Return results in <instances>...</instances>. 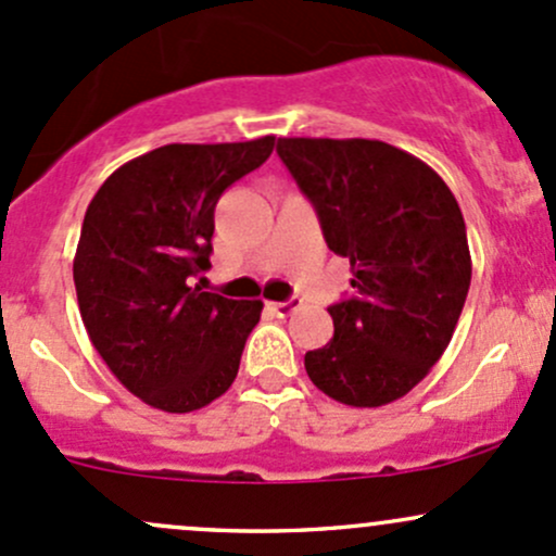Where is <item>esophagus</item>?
Wrapping results in <instances>:
<instances>
[{
    "label": "esophagus",
    "instance_id": "esophagus-1",
    "mask_svg": "<svg viewBox=\"0 0 556 556\" xmlns=\"http://www.w3.org/2000/svg\"><path fill=\"white\" fill-rule=\"evenodd\" d=\"M268 306H271V311H277L279 316H288V314H292V311H295L298 306H301V301H298V298H290V301L268 303Z\"/></svg>",
    "mask_w": 556,
    "mask_h": 556
}]
</instances>
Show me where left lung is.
I'll return each mask as SVG.
<instances>
[{"label":"left lung","mask_w":556,"mask_h":556,"mask_svg":"<svg viewBox=\"0 0 556 556\" xmlns=\"http://www.w3.org/2000/svg\"><path fill=\"white\" fill-rule=\"evenodd\" d=\"M353 292L329 306L334 334L306 353L316 388L386 406L425 380L465 308L472 258L459 203L419 157L377 139H279Z\"/></svg>","instance_id":"obj_1"}]
</instances>
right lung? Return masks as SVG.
<instances>
[{
  "label": "right lung",
  "instance_id": "right-lung-1",
  "mask_svg": "<svg viewBox=\"0 0 556 556\" xmlns=\"http://www.w3.org/2000/svg\"><path fill=\"white\" fill-rule=\"evenodd\" d=\"M274 137L163 144L108 176L73 258L91 345L144 404L187 414L224 395L261 301L192 288L211 268L213 211L224 189L271 155Z\"/></svg>",
  "mask_w": 556,
  "mask_h": 556
}]
</instances>
